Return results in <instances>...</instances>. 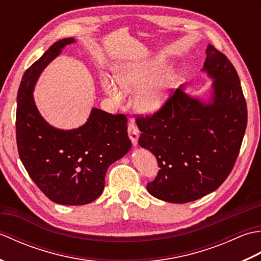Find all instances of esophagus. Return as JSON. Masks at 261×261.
<instances>
[{"instance_id": "obj_1", "label": "esophagus", "mask_w": 261, "mask_h": 261, "mask_svg": "<svg viewBox=\"0 0 261 261\" xmlns=\"http://www.w3.org/2000/svg\"><path fill=\"white\" fill-rule=\"evenodd\" d=\"M127 134H129L130 139L132 141V145L137 146L138 145V138H139V136H140V130H139V127L137 126L135 122H131L129 126H127Z\"/></svg>"}]
</instances>
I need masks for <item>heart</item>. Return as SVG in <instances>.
<instances>
[{"mask_svg": "<svg viewBox=\"0 0 261 261\" xmlns=\"http://www.w3.org/2000/svg\"><path fill=\"white\" fill-rule=\"evenodd\" d=\"M157 64H127L116 69V83L109 76L102 77V86L114 101L121 102L124 93H135L150 79L156 71ZM173 84V75L165 71L154 77L138 94L136 104L145 113L156 112L163 107Z\"/></svg>", "mask_w": 261, "mask_h": 261, "instance_id": "1", "label": "heart"}]
</instances>
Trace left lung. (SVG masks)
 Wrapping results in <instances>:
<instances>
[{
  "instance_id": "left-lung-1",
  "label": "left lung",
  "mask_w": 261,
  "mask_h": 261,
  "mask_svg": "<svg viewBox=\"0 0 261 261\" xmlns=\"http://www.w3.org/2000/svg\"><path fill=\"white\" fill-rule=\"evenodd\" d=\"M203 70L214 80L212 102L188 96L181 86L153 114L136 118L139 145L160 168L147 190L166 202H192L218 190L240 152L248 112L234 66L208 45Z\"/></svg>"
}]
</instances>
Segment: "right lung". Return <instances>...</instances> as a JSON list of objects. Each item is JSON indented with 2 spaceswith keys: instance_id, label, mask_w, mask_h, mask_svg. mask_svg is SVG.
I'll list each match as a JSON object with an SVG mask.
<instances>
[{
  "instance_id": "right-lung-1",
  "label": "right lung",
  "mask_w": 261,
  "mask_h": 261,
  "mask_svg": "<svg viewBox=\"0 0 261 261\" xmlns=\"http://www.w3.org/2000/svg\"><path fill=\"white\" fill-rule=\"evenodd\" d=\"M74 41L65 38L55 42L33 63L22 77L16 97L15 134L21 162L39 190L64 205L95 201L104 190L110 165L131 148L124 114L94 108L84 125L65 131L49 125L38 112L32 92L39 75Z\"/></svg>"
}]
</instances>
